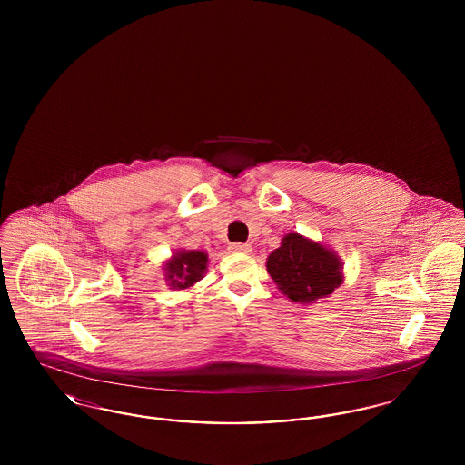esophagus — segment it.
Masks as SVG:
<instances>
[{
    "instance_id": "obj_1",
    "label": "esophagus",
    "mask_w": 465,
    "mask_h": 465,
    "mask_svg": "<svg viewBox=\"0 0 465 465\" xmlns=\"http://www.w3.org/2000/svg\"><path fill=\"white\" fill-rule=\"evenodd\" d=\"M230 251L232 252H242V254H247V252H251V245L249 243H241L235 242L230 245Z\"/></svg>"
}]
</instances>
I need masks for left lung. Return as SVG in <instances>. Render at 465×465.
<instances>
[{"label":"left lung","instance_id":"1","mask_svg":"<svg viewBox=\"0 0 465 465\" xmlns=\"http://www.w3.org/2000/svg\"><path fill=\"white\" fill-rule=\"evenodd\" d=\"M341 268L334 251L300 233H288L266 260V270L277 288L296 303L328 298L343 282Z\"/></svg>","mask_w":465,"mask_h":465}]
</instances>
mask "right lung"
Here are the masks:
<instances>
[{"instance_id":"add662e5","label":"right lung","mask_w":465,"mask_h":465,"mask_svg":"<svg viewBox=\"0 0 465 465\" xmlns=\"http://www.w3.org/2000/svg\"><path fill=\"white\" fill-rule=\"evenodd\" d=\"M207 254L203 251H177L163 265L165 281L173 289L192 288L205 273Z\"/></svg>"}]
</instances>
